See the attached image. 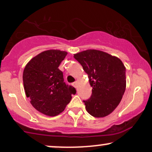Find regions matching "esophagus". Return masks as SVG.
Masks as SVG:
<instances>
[{
  "instance_id": "1",
  "label": "esophagus",
  "mask_w": 152,
  "mask_h": 152,
  "mask_svg": "<svg viewBox=\"0 0 152 152\" xmlns=\"http://www.w3.org/2000/svg\"><path fill=\"white\" fill-rule=\"evenodd\" d=\"M73 87H76V88H77V82H73Z\"/></svg>"
}]
</instances>
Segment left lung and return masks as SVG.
Wrapping results in <instances>:
<instances>
[{"mask_svg": "<svg viewBox=\"0 0 152 152\" xmlns=\"http://www.w3.org/2000/svg\"><path fill=\"white\" fill-rule=\"evenodd\" d=\"M73 57L87 73L92 87L86 110L96 118L110 115L118 107L126 90V67L118 57L98 50H87Z\"/></svg>", "mask_w": 152, "mask_h": 152, "instance_id": "1", "label": "left lung"}]
</instances>
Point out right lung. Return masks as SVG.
Masks as SVG:
<instances>
[{
	"instance_id": "obj_1",
	"label": "right lung",
	"mask_w": 152,
	"mask_h": 152,
	"mask_svg": "<svg viewBox=\"0 0 152 152\" xmlns=\"http://www.w3.org/2000/svg\"><path fill=\"white\" fill-rule=\"evenodd\" d=\"M66 51L48 50L31 59L23 70V81L26 95L31 105L48 116H56L64 111L76 90L64 82L59 65Z\"/></svg>"
}]
</instances>
